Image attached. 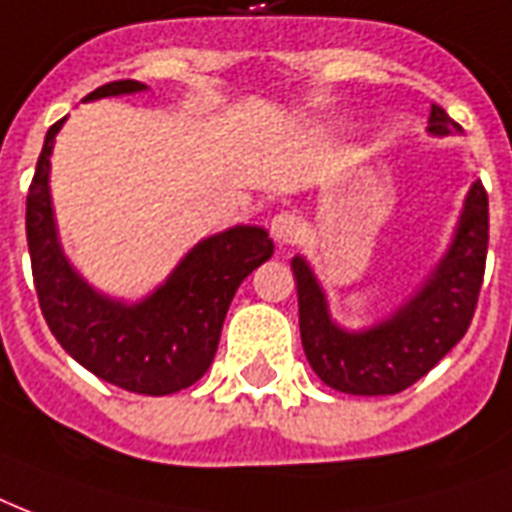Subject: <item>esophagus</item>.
I'll return each mask as SVG.
<instances>
[{"label":"esophagus","instance_id":"obj_1","mask_svg":"<svg viewBox=\"0 0 512 512\" xmlns=\"http://www.w3.org/2000/svg\"><path fill=\"white\" fill-rule=\"evenodd\" d=\"M269 232L277 245H293L299 240V221L291 213H277L269 224Z\"/></svg>","mask_w":512,"mask_h":512}]
</instances>
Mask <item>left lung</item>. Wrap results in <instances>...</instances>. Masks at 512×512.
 Segmentation results:
<instances>
[{"label": "left lung", "instance_id": "1", "mask_svg": "<svg viewBox=\"0 0 512 512\" xmlns=\"http://www.w3.org/2000/svg\"><path fill=\"white\" fill-rule=\"evenodd\" d=\"M430 136H459L462 128L430 109ZM489 248V197L481 181L465 194L457 229L441 261L398 310L374 326H339L310 261L293 256L291 269L299 293L301 347L312 371L347 395H395L422 379L467 334Z\"/></svg>", "mask_w": 512, "mask_h": 512}]
</instances>
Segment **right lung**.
<instances>
[{"label": "right lung", "instance_id": "right-lung-1", "mask_svg": "<svg viewBox=\"0 0 512 512\" xmlns=\"http://www.w3.org/2000/svg\"><path fill=\"white\" fill-rule=\"evenodd\" d=\"M144 90V82L120 79L85 101ZM63 122L66 117L47 130L26 197V237L42 315L63 350L98 379L138 395L184 390L211 368L232 296L275 245L267 229L237 224L200 240L144 299L101 293L63 253L55 224L50 157Z\"/></svg>", "mask_w": 512, "mask_h": 512}]
</instances>
